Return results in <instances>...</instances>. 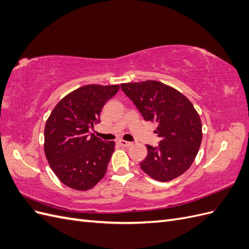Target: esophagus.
Returning a JSON list of instances; mask_svg holds the SVG:
<instances>
[{
	"label": "esophagus",
	"instance_id": "1",
	"mask_svg": "<svg viewBox=\"0 0 249 249\" xmlns=\"http://www.w3.org/2000/svg\"><path fill=\"white\" fill-rule=\"evenodd\" d=\"M118 143L120 145H122L123 147H129V146H131L133 143L132 142H130V141H125V140H119L118 141Z\"/></svg>",
	"mask_w": 249,
	"mask_h": 249
}]
</instances>
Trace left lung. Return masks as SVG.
Returning <instances> with one entry per match:
<instances>
[{
    "mask_svg": "<svg viewBox=\"0 0 249 249\" xmlns=\"http://www.w3.org/2000/svg\"><path fill=\"white\" fill-rule=\"evenodd\" d=\"M146 122L158 124L157 146L146 145L147 157L140 163L146 175L169 182L189 168L201 143V122L191 102L178 90L158 81L120 85Z\"/></svg>",
    "mask_w": 249,
    "mask_h": 249,
    "instance_id": "8db88e82",
    "label": "left lung"
}]
</instances>
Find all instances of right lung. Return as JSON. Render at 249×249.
<instances>
[{"label":"right lung","mask_w":249,"mask_h":249,"mask_svg":"<svg viewBox=\"0 0 249 249\" xmlns=\"http://www.w3.org/2000/svg\"><path fill=\"white\" fill-rule=\"evenodd\" d=\"M119 85H86L64 96L44 127V153L52 170L67 187L91 189L104 178L114 141H103L90 131Z\"/></svg>","instance_id":"1"}]
</instances>
